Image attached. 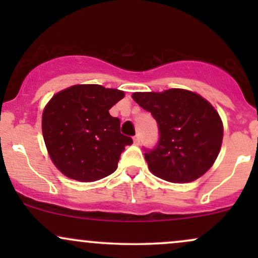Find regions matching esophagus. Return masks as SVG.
<instances>
[{"instance_id": "34e87169", "label": "esophagus", "mask_w": 258, "mask_h": 258, "mask_svg": "<svg viewBox=\"0 0 258 258\" xmlns=\"http://www.w3.org/2000/svg\"><path fill=\"white\" fill-rule=\"evenodd\" d=\"M133 143H135L136 146H139V143H141V137H139V136H136V137L133 138Z\"/></svg>"}]
</instances>
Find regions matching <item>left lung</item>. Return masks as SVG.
Returning a JSON list of instances; mask_svg holds the SVG:
<instances>
[{
    "label": "left lung",
    "instance_id": "8db88e82",
    "mask_svg": "<svg viewBox=\"0 0 258 258\" xmlns=\"http://www.w3.org/2000/svg\"><path fill=\"white\" fill-rule=\"evenodd\" d=\"M132 98L159 125L158 147L144 154L154 176L189 183L212 167L221 150L223 122L209 100L183 88L135 92Z\"/></svg>",
    "mask_w": 258,
    "mask_h": 258
}]
</instances>
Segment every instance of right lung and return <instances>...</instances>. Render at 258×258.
I'll return each instance as SVG.
<instances>
[{
	"mask_svg": "<svg viewBox=\"0 0 258 258\" xmlns=\"http://www.w3.org/2000/svg\"><path fill=\"white\" fill-rule=\"evenodd\" d=\"M125 92L100 85H74L59 91L42 112V136L54 166L68 178L94 182L117 168L132 139L120 133L109 110Z\"/></svg>",
	"mask_w": 258,
	"mask_h": 258,
	"instance_id": "obj_1",
	"label": "right lung"
}]
</instances>
